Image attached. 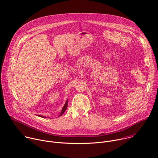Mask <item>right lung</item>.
<instances>
[{
    "instance_id": "1",
    "label": "right lung",
    "mask_w": 158,
    "mask_h": 158,
    "mask_svg": "<svg viewBox=\"0 0 158 158\" xmlns=\"http://www.w3.org/2000/svg\"><path fill=\"white\" fill-rule=\"evenodd\" d=\"M67 104H68V100H67V101H66V102H65V103L64 106H63V107H62V110H61V112H60V114L59 116H62V115L64 114V112H65V110H66V109H67ZM37 116H39V117H41V118H46V117H44L43 116H40V115H37Z\"/></svg>"
}]
</instances>
